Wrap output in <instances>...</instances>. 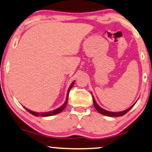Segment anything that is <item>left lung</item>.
<instances>
[{"label": "left lung", "mask_w": 152, "mask_h": 152, "mask_svg": "<svg viewBox=\"0 0 152 152\" xmlns=\"http://www.w3.org/2000/svg\"><path fill=\"white\" fill-rule=\"evenodd\" d=\"M93 104H94V107H95V108L97 109V111L100 113L101 114L104 115V116H124V115L126 114L128 111H130V109H131L132 107H133L134 105H135V104H134L132 105V106L130 107V108H128V109H126V110H125V111H120V112H111V111L104 110V109L101 108V107H99L98 104H97V102H96L95 99H94L93 97Z\"/></svg>", "instance_id": "8db88e82"}]
</instances>
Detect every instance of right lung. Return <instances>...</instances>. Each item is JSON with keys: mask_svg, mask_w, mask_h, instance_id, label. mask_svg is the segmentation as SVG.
Listing matches in <instances>:
<instances>
[{"mask_svg": "<svg viewBox=\"0 0 152 152\" xmlns=\"http://www.w3.org/2000/svg\"><path fill=\"white\" fill-rule=\"evenodd\" d=\"M74 82H72V83L71 84L68 90V93H67V95H66V101H65L64 104L63 105H62L60 107H59V108H57L55 109V110H53L52 111H49V112H43V113H38V112H34L33 111H31L29 109H26V108H24L26 109V111H28V112L30 113V114H31L32 115H34V116H53V115H55V114H59V113H60L61 111H62L64 109H65V107L66 106V104L68 102V97H69V92H70V90L72 89V88L73 87V86H74Z\"/></svg>", "mask_w": 152, "mask_h": 152, "instance_id": "obj_1", "label": "right lung"}]
</instances>
